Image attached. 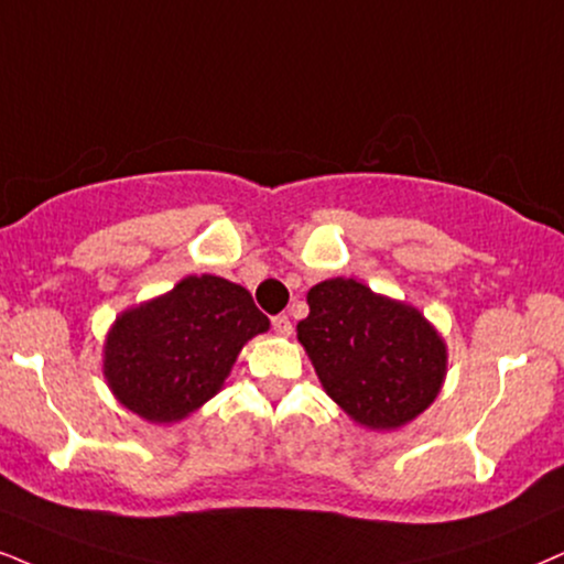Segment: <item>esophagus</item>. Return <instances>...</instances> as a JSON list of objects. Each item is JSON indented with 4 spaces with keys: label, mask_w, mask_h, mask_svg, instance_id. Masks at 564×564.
Returning <instances> with one entry per match:
<instances>
[{
    "label": "esophagus",
    "mask_w": 564,
    "mask_h": 564,
    "mask_svg": "<svg viewBox=\"0 0 564 564\" xmlns=\"http://www.w3.org/2000/svg\"><path fill=\"white\" fill-rule=\"evenodd\" d=\"M270 323H273V330L278 335H291V330H294V327H291V319L286 315H275Z\"/></svg>",
    "instance_id": "1"
}]
</instances>
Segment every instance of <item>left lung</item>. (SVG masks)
<instances>
[{"label": "left lung", "instance_id": "obj_1", "mask_svg": "<svg viewBox=\"0 0 564 564\" xmlns=\"http://www.w3.org/2000/svg\"><path fill=\"white\" fill-rule=\"evenodd\" d=\"M296 338L325 393L367 430H398L437 398L447 372L442 335L416 306L330 278L306 294Z\"/></svg>", "mask_w": 564, "mask_h": 564}]
</instances>
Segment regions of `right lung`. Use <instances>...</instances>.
I'll return each instance as SVG.
<instances>
[{"label":"right lung","mask_w":564,"mask_h":564,"mask_svg":"<svg viewBox=\"0 0 564 564\" xmlns=\"http://www.w3.org/2000/svg\"><path fill=\"white\" fill-rule=\"evenodd\" d=\"M268 327L247 289L187 275L117 317L104 344V377L117 401L145 422H182L224 388L241 346Z\"/></svg>","instance_id":"1"}]
</instances>
